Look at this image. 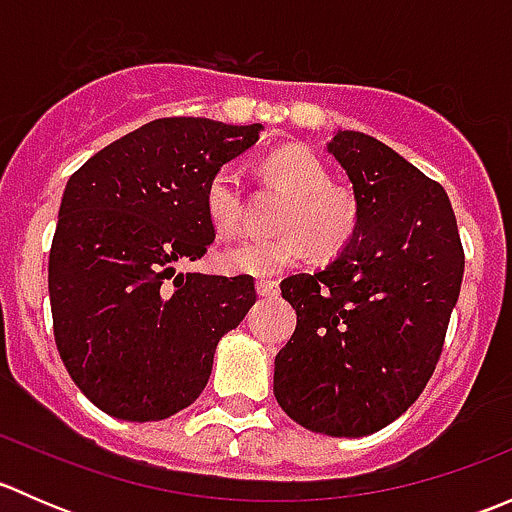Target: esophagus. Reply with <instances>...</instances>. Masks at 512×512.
<instances>
[{"label": "esophagus", "instance_id": "1", "mask_svg": "<svg viewBox=\"0 0 512 512\" xmlns=\"http://www.w3.org/2000/svg\"><path fill=\"white\" fill-rule=\"evenodd\" d=\"M255 289L260 297H275V294L280 292V285H277L275 280H265V277H262V280L255 282Z\"/></svg>", "mask_w": 512, "mask_h": 512}]
</instances>
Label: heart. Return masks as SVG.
Listing matches in <instances>:
<instances>
[{
	"instance_id": "b5f03b06",
	"label": "heart",
	"mask_w": 512,
	"mask_h": 512,
	"mask_svg": "<svg viewBox=\"0 0 512 512\" xmlns=\"http://www.w3.org/2000/svg\"><path fill=\"white\" fill-rule=\"evenodd\" d=\"M267 173L289 193L280 215V235L240 237L218 252V267L227 275L272 277L297 265L307 247L319 257H334L359 230L356 200L332 188L329 170L302 148H282L265 163ZM242 178L235 165H223L205 188V213L218 232H235L242 220Z\"/></svg>"
}]
</instances>
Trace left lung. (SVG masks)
Masks as SVG:
<instances>
[{
  "label": "left lung",
  "instance_id": "left-lung-1",
  "mask_svg": "<svg viewBox=\"0 0 512 512\" xmlns=\"http://www.w3.org/2000/svg\"><path fill=\"white\" fill-rule=\"evenodd\" d=\"M327 151L352 180L359 230L324 270L282 280L297 327L275 356V399L309 431L359 438L426 389L466 257L436 180L359 131Z\"/></svg>",
  "mask_w": 512,
  "mask_h": 512
}]
</instances>
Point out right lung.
<instances>
[{"label": "right lung", "instance_id": "1", "mask_svg": "<svg viewBox=\"0 0 512 512\" xmlns=\"http://www.w3.org/2000/svg\"><path fill=\"white\" fill-rule=\"evenodd\" d=\"M262 126L158 118L69 178L49 252L54 339L86 399L121 421L193 404L220 339L255 304L250 275L178 272L215 240L208 180Z\"/></svg>", "mask_w": 512, "mask_h": 512}]
</instances>
